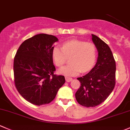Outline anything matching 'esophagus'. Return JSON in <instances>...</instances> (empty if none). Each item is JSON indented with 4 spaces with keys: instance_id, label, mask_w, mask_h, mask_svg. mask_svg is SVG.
Wrapping results in <instances>:
<instances>
[{
    "instance_id": "esophagus-1",
    "label": "esophagus",
    "mask_w": 130,
    "mask_h": 130,
    "mask_svg": "<svg viewBox=\"0 0 130 130\" xmlns=\"http://www.w3.org/2000/svg\"><path fill=\"white\" fill-rule=\"evenodd\" d=\"M65 80H66V82H70L72 81V78L67 77V76H66V77H65Z\"/></svg>"
}]
</instances>
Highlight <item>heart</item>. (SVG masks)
<instances>
[{"label": "heart", "instance_id": "1", "mask_svg": "<svg viewBox=\"0 0 130 130\" xmlns=\"http://www.w3.org/2000/svg\"><path fill=\"white\" fill-rule=\"evenodd\" d=\"M52 57L55 65L61 67L70 58L71 64L58 70V73L67 76L77 75L80 72L89 71L93 67L96 60V48L91 42L72 40L61 45V48L54 47Z\"/></svg>", "mask_w": 130, "mask_h": 130}]
</instances>
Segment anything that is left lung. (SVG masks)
Here are the masks:
<instances>
[{"instance_id": "8db88e82", "label": "left lung", "mask_w": 130, "mask_h": 130, "mask_svg": "<svg viewBox=\"0 0 130 130\" xmlns=\"http://www.w3.org/2000/svg\"><path fill=\"white\" fill-rule=\"evenodd\" d=\"M98 56L95 67L82 77L75 93L78 103L85 107H95L108 97L115 85L116 63L111 49L103 40L91 34Z\"/></svg>"}]
</instances>
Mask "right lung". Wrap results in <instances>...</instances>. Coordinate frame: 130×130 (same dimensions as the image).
<instances>
[{
	"instance_id": "obj_1",
	"label": "right lung",
	"mask_w": 130,
	"mask_h": 130,
	"mask_svg": "<svg viewBox=\"0 0 130 130\" xmlns=\"http://www.w3.org/2000/svg\"><path fill=\"white\" fill-rule=\"evenodd\" d=\"M56 37L40 34L24 41L13 60L14 82L23 98L40 106L50 103L65 82L64 76L54 74L52 52Z\"/></svg>"
}]
</instances>
